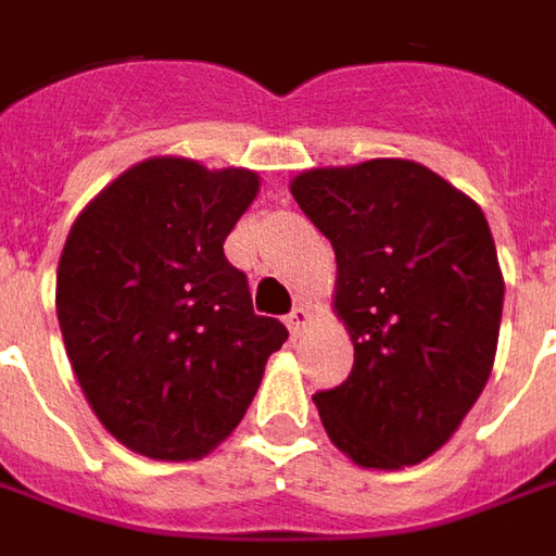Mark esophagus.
Instances as JSON below:
<instances>
[{
	"label": "esophagus",
	"mask_w": 556,
	"mask_h": 556,
	"mask_svg": "<svg viewBox=\"0 0 556 556\" xmlns=\"http://www.w3.org/2000/svg\"><path fill=\"white\" fill-rule=\"evenodd\" d=\"M313 325V313H309V309H306V306H294V309H291V315H289V330L291 333H294V337H301L303 330H306V327Z\"/></svg>",
	"instance_id": "esophagus-1"
}]
</instances>
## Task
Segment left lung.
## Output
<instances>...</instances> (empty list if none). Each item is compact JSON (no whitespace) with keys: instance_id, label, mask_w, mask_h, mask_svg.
Wrapping results in <instances>:
<instances>
[{"instance_id":"8db88e82","label":"left lung","mask_w":556,"mask_h":556,"mask_svg":"<svg viewBox=\"0 0 556 556\" xmlns=\"http://www.w3.org/2000/svg\"><path fill=\"white\" fill-rule=\"evenodd\" d=\"M291 195L333 243V309L351 375L315 393L354 465L399 470L438 453L489 384L503 274L482 207L422 163L306 169Z\"/></svg>"}]
</instances>
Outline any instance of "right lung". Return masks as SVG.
I'll return each mask as SVG.
<instances>
[{"mask_svg":"<svg viewBox=\"0 0 556 556\" xmlns=\"http://www.w3.org/2000/svg\"><path fill=\"white\" fill-rule=\"evenodd\" d=\"M258 175L148 157L71 226L55 313L103 429L157 462L202 458L241 422L289 330L253 313L223 243Z\"/></svg>","mask_w":556,"mask_h":556,"instance_id":"obj_1","label":"right lung"}]
</instances>
